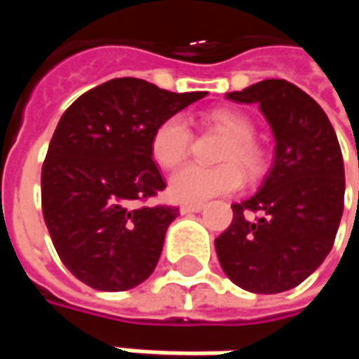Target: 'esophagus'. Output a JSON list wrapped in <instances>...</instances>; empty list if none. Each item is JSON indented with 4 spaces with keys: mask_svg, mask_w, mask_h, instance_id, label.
Here are the masks:
<instances>
[{
    "mask_svg": "<svg viewBox=\"0 0 359 359\" xmlns=\"http://www.w3.org/2000/svg\"><path fill=\"white\" fill-rule=\"evenodd\" d=\"M203 210V203H184L182 208H180V212L184 215H189V214H198Z\"/></svg>",
    "mask_w": 359,
    "mask_h": 359,
    "instance_id": "1",
    "label": "esophagus"
}]
</instances>
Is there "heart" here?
I'll return each mask as SVG.
<instances>
[{
  "label": "heart",
  "instance_id": "1",
  "mask_svg": "<svg viewBox=\"0 0 359 359\" xmlns=\"http://www.w3.org/2000/svg\"><path fill=\"white\" fill-rule=\"evenodd\" d=\"M208 123L228 137L217 154V161L222 165L215 168L186 165L172 173L168 191L175 201L200 203L217 196H226L241 187L242 169L250 180H255L264 172L266 158L262 147L254 140V121L245 114L231 107H217L208 114ZM189 145H191V131L186 118L170 116L156 128L149 147L154 161L165 170H172L187 158Z\"/></svg>",
  "mask_w": 359,
  "mask_h": 359
}]
</instances>
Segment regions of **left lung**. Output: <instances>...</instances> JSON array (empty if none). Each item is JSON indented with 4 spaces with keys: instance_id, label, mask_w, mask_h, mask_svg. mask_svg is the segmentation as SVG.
<instances>
[{
    "instance_id": "left-lung-1",
    "label": "left lung",
    "mask_w": 359,
    "mask_h": 359,
    "mask_svg": "<svg viewBox=\"0 0 359 359\" xmlns=\"http://www.w3.org/2000/svg\"><path fill=\"white\" fill-rule=\"evenodd\" d=\"M226 97L259 105L276 154L259 189L231 205V226L215 240L217 259L241 290L280 294L311 276L334 245L346 194L341 149L324 109L285 79Z\"/></svg>"
}]
</instances>
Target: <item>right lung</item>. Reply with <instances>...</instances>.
Segmentation results:
<instances>
[{
  "instance_id": "add662e5",
  "label": "right lung",
  "mask_w": 359,
  "mask_h": 359,
  "mask_svg": "<svg viewBox=\"0 0 359 359\" xmlns=\"http://www.w3.org/2000/svg\"><path fill=\"white\" fill-rule=\"evenodd\" d=\"M208 91L173 93L118 77L65 109L41 168V208L55 252L79 282L123 292L158 266L177 208H135L165 187L151 135Z\"/></svg>"
}]
</instances>
